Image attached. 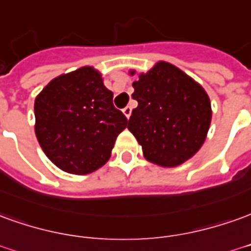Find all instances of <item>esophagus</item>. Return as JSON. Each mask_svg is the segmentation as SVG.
<instances>
[{"instance_id":"obj_1","label":"esophagus","mask_w":251,"mask_h":251,"mask_svg":"<svg viewBox=\"0 0 251 251\" xmlns=\"http://www.w3.org/2000/svg\"><path fill=\"white\" fill-rule=\"evenodd\" d=\"M122 111H124V114L126 115V118H130V115H131V107H130V106H126V107L124 108Z\"/></svg>"}]
</instances>
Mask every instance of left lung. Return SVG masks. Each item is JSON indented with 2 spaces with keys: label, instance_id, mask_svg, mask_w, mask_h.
I'll list each match as a JSON object with an SVG mask.
<instances>
[{
  "label": "left lung",
  "instance_id": "obj_1",
  "mask_svg": "<svg viewBox=\"0 0 251 251\" xmlns=\"http://www.w3.org/2000/svg\"><path fill=\"white\" fill-rule=\"evenodd\" d=\"M136 72L130 71L133 76ZM127 129L143 147L147 160L162 167H176L202 147L212 120L209 96L192 77L168 62L141 73L133 83Z\"/></svg>",
  "mask_w": 251,
  "mask_h": 251
}]
</instances>
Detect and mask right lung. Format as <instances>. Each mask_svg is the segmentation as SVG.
Returning a JSON list of instances; mask_svg holds the SVG:
<instances>
[{"mask_svg":"<svg viewBox=\"0 0 251 251\" xmlns=\"http://www.w3.org/2000/svg\"><path fill=\"white\" fill-rule=\"evenodd\" d=\"M35 134L46 156L69 174H89L106 164L127 125L113 92L91 66L55 77L35 99Z\"/></svg>","mask_w":251,"mask_h":251,"instance_id":"right-lung-1","label":"right lung"}]
</instances>
